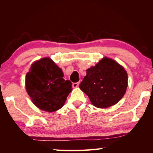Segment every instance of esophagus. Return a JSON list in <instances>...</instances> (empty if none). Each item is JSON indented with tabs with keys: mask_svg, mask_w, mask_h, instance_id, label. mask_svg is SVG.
<instances>
[{
	"mask_svg": "<svg viewBox=\"0 0 153 153\" xmlns=\"http://www.w3.org/2000/svg\"><path fill=\"white\" fill-rule=\"evenodd\" d=\"M79 82L73 83V84H72V86H73V88H77V87L79 86Z\"/></svg>",
	"mask_w": 153,
	"mask_h": 153,
	"instance_id": "obj_1",
	"label": "esophagus"
}]
</instances>
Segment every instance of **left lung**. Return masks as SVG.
<instances>
[{"instance_id":"8db88e82","label":"left lung","mask_w":153,"mask_h":153,"mask_svg":"<svg viewBox=\"0 0 153 153\" xmlns=\"http://www.w3.org/2000/svg\"><path fill=\"white\" fill-rule=\"evenodd\" d=\"M92 105L107 108L122 98L128 87V74L122 66L113 59L103 58L94 67L86 70L79 84Z\"/></svg>"}]
</instances>
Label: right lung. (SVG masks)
Returning a JSON list of instances; mask_svg holds the SVG:
<instances>
[{
    "instance_id": "obj_1",
    "label": "right lung",
    "mask_w": 153,
    "mask_h": 153,
    "mask_svg": "<svg viewBox=\"0 0 153 153\" xmlns=\"http://www.w3.org/2000/svg\"><path fill=\"white\" fill-rule=\"evenodd\" d=\"M63 77L61 69L50 58L33 63L25 77V88L33 104L48 112L60 109L72 88L71 82Z\"/></svg>"
}]
</instances>
